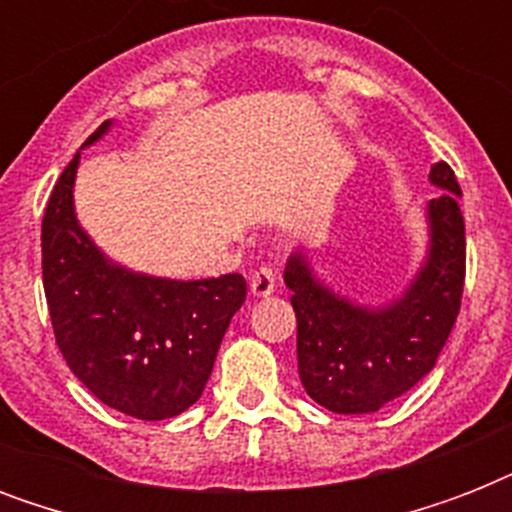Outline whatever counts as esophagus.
<instances>
[{
    "mask_svg": "<svg viewBox=\"0 0 512 512\" xmlns=\"http://www.w3.org/2000/svg\"><path fill=\"white\" fill-rule=\"evenodd\" d=\"M249 289L255 297H268L276 289V273L271 265H260L252 276H249Z\"/></svg>",
    "mask_w": 512,
    "mask_h": 512,
    "instance_id": "obj_1",
    "label": "esophagus"
}]
</instances>
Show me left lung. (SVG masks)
Wrapping results in <instances>:
<instances>
[{
  "label": "left lung",
  "instance_id": "left-lung-1",
  "mask_svg": "<svg viewBox=\"0 0 512 512\" xmlns=\"http://www.w3.org/2000/svg\"><path fill=\"white\" fill-rule=\"evenodd\" d=\"M430 183L444 193L428 204V257L393 303H350L313 276L300 252L289 257L284 281L297 316V372L305 393L329 412H377L404 396L452 335L465 287L462 191L446 162L430 167Z\"/></svg>",
  "mask_w": 512,
  "mask_h": 512
}]
</instances>
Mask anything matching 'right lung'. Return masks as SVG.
Returning <instances> with one entry per match:
<instances>
[{
    "label": "right lung",
    "mask_w": 512,
    "mask_h": 512,
    "mask_svg": "<svg viewBox=\"0 0 512 512\" xmlns=\"http://www.w3.org/2000/svg\"><path fill=\"white\" fill-rule=\"evenodd\" d=\"M108 127L100 124L84 146ZM79 159L58 177L42 217V281L55 342L103 404L138 420H167L199 401L247 281L239 273L156 279L111 263L76 220Z\"/></svg>",
    "instance_id": "1"
}]
</instances>
